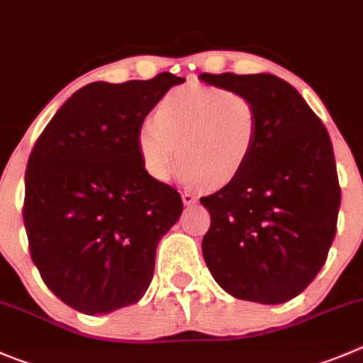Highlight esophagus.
<instances>
[{"mask_svg": "<svg viewBox=\"0 0 363 363\" xmlns=\"http://www.w3.org/2000/svg\"><path fill=\"white\" fill-rule=\"evenodd\" d=\"M182 201H184V205H194L196 201H198V198H196V194H192V192H184L182 194Z\"/></svg>", "mask_w": 363, "mask_h": 363, "instance_id": "34e87169", "label": "esophagus"}]
</instances>
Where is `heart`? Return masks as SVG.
<instances>
[{"label":"heart","instance_id":"1","mask_svg":"<svg viewBox=\"0 0 363 363\" xmlns=\"http://www.w3.org/2000/svg\"><path fill=\"white\" fill-rule=\"evenodd\" d=\"M260 119L247 96L219 87L189 85L171 92L137 128L135 144L146 171L158 182L171 178L176 164L187 184L219 189L250 164Z\"/></svg>","mask_w":363,"mask_h":363}]
</instances>
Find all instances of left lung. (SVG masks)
Instances as JSON below:
<instances>
[{
  "label": "left lung",
  "instance_id": "left-lung-1",
  "mask_svg": "<svg viewBox=\"0 0 363 363\" xmlns=\"http://www.w3.org/2000/svg\"><path fill=\"white\" fill-rule=\"evenodd\" d=\"M199 80L247 96L260 119L246 169L201 198L212 219L203 258L233 298L279 305L319 274L337 231L340 187L330 135L278 76L203 72Z\"/></svg>",
  "mask_w": 363,
  "mask_h": 363
}]
</instances>
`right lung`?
Segmentation results:
<instances>
[{
	"label": "right lung",
	"mask_w": 363,
	"mask_h": 363,
	"mask_svg": "<svg viewBox=\"0 0 363 363\" xmlns=\"http://www.w3.org/2000/svg\"><path fill=\"white\" fill-rule=\"evenodd\" d=\"M185 78L160 72L126 84L94 82L48 123L24 176L30 253L58 299L87 315L146 294L162 237L184 212L182 196L139 157V124Z\"/></svg>",
	"instance_id": "obj_1"
}]
</instances>
